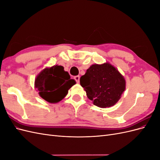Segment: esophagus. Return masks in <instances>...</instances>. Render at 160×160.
<instances>
[{"mask_svg":"<svg viewBox=\"0 0 160 160\" xmlns=\"http://www.w3.org/2000/svg\"><path fill=\"white\" fill-rule=\"evenodd\" d=\"M74 79L76 81V82L77 83H79V79H80V77L79 76H75L74 77Z\"/></svg>","mask_w":160,"mask_h":160,"instance_id":"esophagus-1","label":"esophagus"}]
</instances>
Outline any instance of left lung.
I'll list each match as a JSON object with an SVG mask.
<instances>
[{"instance_id":"1","label":"left lung","mask_w":160,"mask_h":160,"mask_svg":"<svg viewBox=\"0 0 160 160\" xmlns=\"http://www.w3.org/2000/svg\"><path fill=\"white\" fill-rule=\"evenodd\" d=\"M80 84L88 98L101 108L114 105L125 89L123 76L108 62L91 65L81 77Z\"/></svg>"}]
</instances>
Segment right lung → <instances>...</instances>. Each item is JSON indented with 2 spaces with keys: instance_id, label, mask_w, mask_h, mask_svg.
<instances>
[{
  "instance_id": "right-lung-1",
  "label": "right lung",
  "mask_w": 160,
  "mask_h": 160,
  "mask_svg": "<svg viewBox=\"0 0 160 160\" xmlns=\"http://www.w3.org/2000/svg\"><path fill=\"white\" fill-rule=\"evenodd\" d=\"M75 83L63 67L57 65L43 69L36 77L35 87L43 99L55 103L63 99Z\"/></svg>"
}]
</instances>
